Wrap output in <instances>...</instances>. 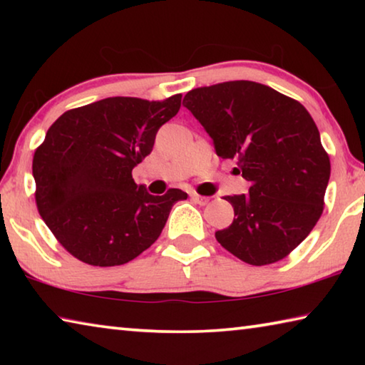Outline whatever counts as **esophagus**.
I'll use <instances>...</instances> for the list:
<instances>
[{
    "instance_id": "esophagus-1",
    "label": "esophagus",
    "mask_w": 365,
    "mask_h": 365,
    "mask_svg": "<svg viewBox=\"0 0 365 365\" xmlns=\"http://www.w3.org/2000/svg\"><path fill=\"white\" fill-rule=\"evenodd\" d=\"M190 196H191V200H193L195 202H197V205H201V206H205V205H207V202H209V197L207 196H201V195H197V193H191Z\"/></svg>"
}]
</instances>
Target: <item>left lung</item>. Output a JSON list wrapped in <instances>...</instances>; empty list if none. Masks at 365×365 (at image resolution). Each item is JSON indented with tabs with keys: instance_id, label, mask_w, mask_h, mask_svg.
Instances as JSON below:
<instances>
[{
	"instance_id": "8db88e82",
	"label": "left lung",
	"mask_w": 365,
	"mask_h": 365,
	"mask_svg": "<svg viewBox=\"0 0 365 365\" xmlns=\"http://www.w3.org/2000/svg\"><path fill=\"white\" fill-rule=\"evenodd\" d=\"M183 106L251 183L250 193L224 197L237 217L217 242L246 264L282 261L324 212L330 158L316 122L299 101L250 80L200 86Z\"/></svg>"
}]
</instances>
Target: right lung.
Here are the masks:
<instances>
[{"mask_svg": "<svg viewBox=\"0 0 365 365\" xmlns=\"http://www.w3.org/2000/svg\"><path fill=\"white\" fill-rule=\"evenodd\" d=\"M180 104V93L160 101L106 98L66 110L48 128L32 164L36 209L78 261H132L159 238L172 206L187 200L178 188L153 196L132 177Z\"/></svg>", "mask_w": 365, "mask_h": 365, "instance_id": "right-lung-1", "label": "right lung"}]
</instances>
